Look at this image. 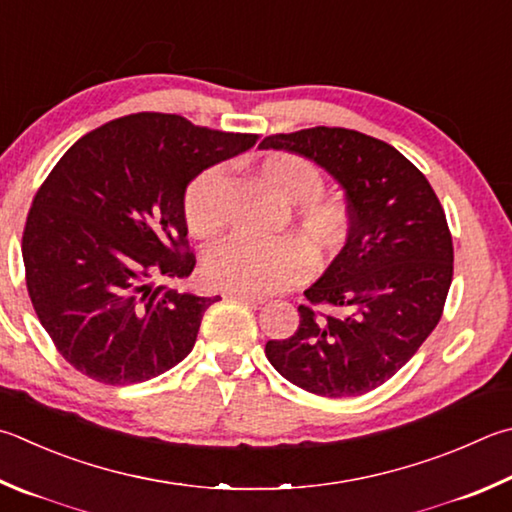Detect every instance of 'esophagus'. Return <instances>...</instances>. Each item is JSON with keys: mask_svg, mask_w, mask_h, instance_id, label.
<instances>
[{"mask_svg": "<svg viewBox=\"0 0 512 512\" xmlns=\"http://www.w3.org/2000/svg\"><path fill=\"white\" fill-rule=\"evenodd\" d=\"M232 300H239V302H246V304H264L266 297L264 295H255V293H241V291H228L226 293Z\"/></svg>", "mask_w": 512, "mask_h": 512, "instance_id": "34e87169", "label": "esophagus"}]
</instances>
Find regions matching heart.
<instances>
[{
  "instance_id": "obj_1",
  "label": "heart",
  "mask_w": 512,
  "mask_h": 512,
  "mask_svg": "<svg viewBox=\"0 0 512 512\" xmlns=\"http://www.w3.org/2000/svg\"><path fill=\"white\" fill-rule=\"evenodd\" d=\"M255 172L277 199L291 203L286 217L297 239H228L212 248L203 273L221 291H280L302 280L309 271V259L313 266H327L336 259L351 235L349 206L324 192V174L315 161L293 152H268L255 161ZM224 185L226 172L221 165L206 167L185 185L181 206L192 235L201 239L219 235L224 226Z\"/></svg>"
}]
</instances>
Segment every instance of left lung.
<instances>
[{
	"label": "left lung",
	"mask_w": 512,
	"mask_h": 512,
	"mask_svg": "<svg viewBox=\"0 0 512 512\" xmlns=\"http://www.w3.org/2000/svg\"><path fill=\"white\" fill-rule=\"evenodd\" d=\"M259 147L322 165L347 192L351 235L266 358L306 392L360 396L387 383L439 324L454 273L448 219L425 174L385 141L345 127L266 136ZM327 303L343 313L319 311Z\"/></svg>",
	"instance_id": "1"
}]
</instances>
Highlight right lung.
<instances>
[{"mask_svg":"<svg viewBox=\"0 0 512 512\" xmlns=\"http://www.w3.org/2000/svg\"><path fill=\"white\" fill-rule=\"evenodd\" d=\"M257 138L141 111L96 127L55 163L33 197L22 257L37 318L73 369L123 387L192 351L219 295L154 282L181 280L197 264L185 185Z\"/></svg>","mask_w":512,"mask_h":512,"instance_id":"1","label":"right lung"}]
</instances>
